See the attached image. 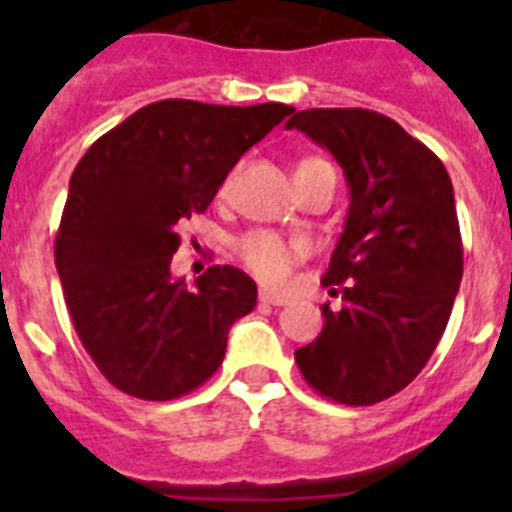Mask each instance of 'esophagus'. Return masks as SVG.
<instances>
[{"mask_svg": "<svg viewBox=\"0 0 512 512\" xmlns=\"http://www.w3.org/2000/svg\"><path fill=\"white\" fill-rule=\"evenodd\" d=\"M259 300L264 302V305H287V297L279 295V292H274V289H261L259 292Z\"/></svg>", "mask_w": 512, "mask_h": 512, "instance_id": "34e87169", "label": "esophagus"}]
</instances>
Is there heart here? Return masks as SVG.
<instances>
[{"label":"heart","instance_id":"b5f03b06","mask_svg":"<svg viewBox=\"0 0 512 512\" xmlns=\"http://www.w3.org/2000/svg\"><path fill=\"white\" fill-rule=\"evenodd\" d=\"M328 164L323 158H305L297 169H307V166ZM230 179L223 184V192H228ZM302 253H305V243L284 238V235L274 233V230H251L238 241V256L243 264L256 274L259 279L269 284L287 282L289 271L297 264Z\"/></svg>","mask_w":512,"mask_h":512}]
</instances>
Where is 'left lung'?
Returning <instances> with one entry per match:
<instances>
[{
	"mask_svg": "<svg viewBox=\"0 0 512 512\" xmlns=\"http://www.w3.org/2000/svg\"><path fill=\"white\" fill-rule=\"evenodd\" d=\"M292 128L333 153L351 194L323 277L343 307H320L323 330L295 361L328 400L374 405L418 377L449 323L464 271L454 187L441 158L379 112L302 110Z\"/></svg>",
	"mask_w": 512,
	"mask_h": 512,
	"instance_id": "8db88e82",
	"label": "left lung"
}]
</instances>
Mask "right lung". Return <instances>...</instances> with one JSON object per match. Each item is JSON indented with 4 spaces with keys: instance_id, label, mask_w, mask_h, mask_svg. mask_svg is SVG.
I'll list each match as a JSON object with an SVG mask.
<instances>
[{
    "instance_id": "right-lung-1",
    "label": "right lung",
    "mask_w": 512,
    "mask_h": 512,
    "mask_svg": "<svg viewBox=\"0 0 512 512\" xmlns=\"http://www.w3.org/2000/svg\"><path fill=\"white\" fill-rule=\"evenodd\" d=\"M295 107L161 99L94 140L71 174L56 269L87 354L140 400H174L223 364L228 330L256 307V282L210 266L171 277L176 225L200 215L238 158Z\"/></svg>"
}]
</instances>
